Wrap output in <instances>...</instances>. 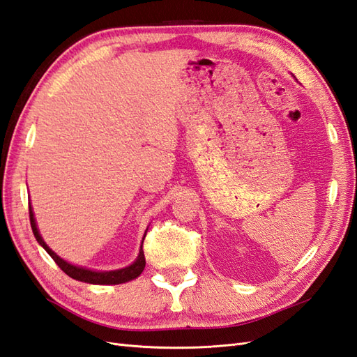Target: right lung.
<instances>
[{"label":"right lung","instance_id":"obj_1","mask_svg":"<svg viewBox=\"0 0 357 357\" xmlns=\"http://www.w3.org/2000/svg\"><path fill=\"white\" fill-rule=\"evenodd\" d=\"M29 211H30V224H31V230H33L34 238H36L39 244L47 250V253L53 257V260L59 265V268L62 269L66 275L71 277V279L78 280V282H84V283H92V284H119V283H126L128 280L136 279V277L141 275V273L144 271L145 255H144L142 247H141V251H139V256L133 265H130L123 269H116V271H91V269L74 266L71 264L65 262L63 259H60L54 253V251H51L50 247L45 244V242H43L42 236L39 234V230L36 227V221H34L31 206H29Z\"/></svg>","mask_w":357,"mask_h":357}]
</instances>
